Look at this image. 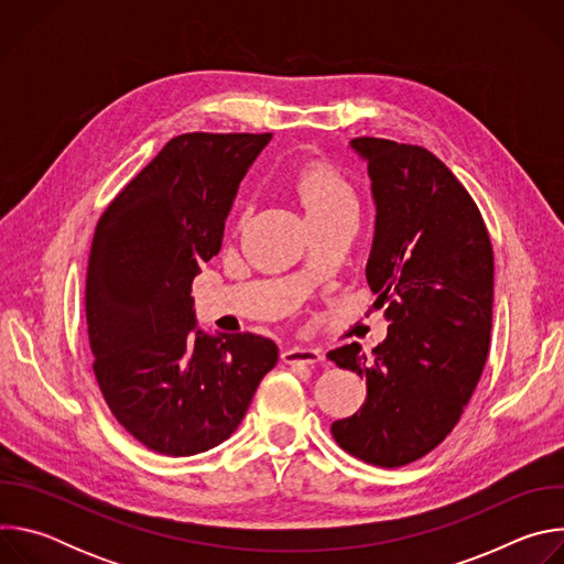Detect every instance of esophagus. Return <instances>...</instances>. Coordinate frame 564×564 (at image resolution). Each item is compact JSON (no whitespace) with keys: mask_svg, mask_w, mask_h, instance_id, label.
I'll return each instance as SVG.
<instances>
[{"mask_svg":"<svg viewBox=\"0 0 564 564\" xmlns=\"http://www.w3.org/2000/svg\"><path fill=\"white\" fill-rule=\"evenodd\" d=\"M281 359L290 366L294 364H305V366H314L324 361V352L316 348H303V346H290L281 352Z\"/></svg>","mask_w":564,"mask_h":564,"instance_id":"esophagus-1","label":"esophagus"}]
</instances>
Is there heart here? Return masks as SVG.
<instances>
[{"label":"heart","instance_id":"b5f03b06","mask_svg":"<svg viewBox=\"0 0 564 564\" xmlns=\"http://www.w3.org/2000/svg\"><path fill=\"white\" fill-rule=\"evenodd\" d=\"M301 194L307 212L333 209V207H355V194L350 185L335 172L314 170L301 181Z\"/></svg>","mask_w":564,"mask_h":564}]
</instances>
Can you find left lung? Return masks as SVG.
Returning a JSON list of instances; mask_svg holds the SVG:
<instances>
[{
    "instance_id": "1",
    "label": "left lung",
    "mask_w": 564,
    "mask_h": 564,
    "mask_svg": "<svg viewBox=\"0 0 564 564\" xmlns=\"http://www.w3.org/2000/svg\"><path fill=\"white\" fill-rule=\"evenodd\" d=\"M377 205L366 279L388 337L328 352L366 379V404L333 422L335 442L375 466H406L457 426L485 370L494 321V246L475 200L420 144L355 138Z\"/></svg>"
}]
</instances>
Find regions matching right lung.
Masks as SVG:
<instances>
[{
	"instance_id": "add662e5",
	"label": "right lung",
	"mask_w": 564,
	"mask_h": 564,
	"mask_svg": "<svg viewBox=\"0 0 564 564\" xmlns=\"http://www.w3.org/2000/svg\"><path fill=\"white\" fill-rule=\"evenodd\" d=\"M272 133H183L109 203L87 268L94 372L122 429L160 455L225 442L276 366L272 339L196 328L192 281L218 254L240 181Z\"/></svg>"
}]
</instances>
